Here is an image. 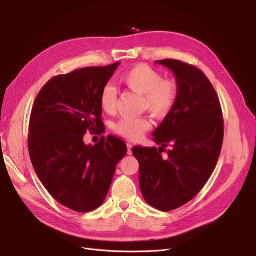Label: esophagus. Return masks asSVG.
I'll list each match as a JSON object with an SVG mask.
<instances>
[{
	"label": "esophagus",
	"instance_id": "esophagus-1",
	"mask_svg": "<svg viewBox=\"0 0 256 256\" xmlns=\"http://www.w3.org/2000/svg\"><path fill=\"white\" fill-rule=\"evenodd\" d=\"M127 152H128V154H132V150H131V148H132V144L131 143H127Z\"/></svg>",
	"mask_w": 256,
	"mask_h": 256
}]
</instances>
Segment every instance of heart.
<instances>
[{"instance_id":"b5f03b06","label":"heart","mask_w":256,"mask_h":256,"mask_svg":"<svg viewBox=\"0 0 256 256\" xmlns=\"http://www.w3.org/2000/svg\"><path fill=\"white\" fill-rule=\"evenodd\" d=\"M120 82L138 95H142V108L154 116L164 118L172 111L178 96V86L174 79H161V74L146 65L134 66L124 72ZM100 106L106 112L115 109L116 90L112 85H106L100 92ZM152 127V122L146 116H124L114 124L113 129L118 134L138 140Z\"/></svg>"}]
</instances>
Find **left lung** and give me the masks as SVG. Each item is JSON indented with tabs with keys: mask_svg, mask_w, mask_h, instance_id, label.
Wrapping results in <instances>:
<instances>
[{
	"mask_svg": "<svg viewBox=\"0 0 256 256\" xmlns=\"http://www.w3.org/2000/svg\"><path fill=\"white\" fill-rule=\"evenodd\" d=\"M156 63L175 74L177 100L152 132L161 147L134 146L132 154L144 200L170 212L188 203L207 182L221 152L224 126L219 97L202 70L178 60ZM166 146L172 150L162 156Z\"/></svg>",
	"mask_w": 256,
	"mask_h": 256,
	"instance_id": "8db88e82",
	"label": "left lung"
}]
</instances>
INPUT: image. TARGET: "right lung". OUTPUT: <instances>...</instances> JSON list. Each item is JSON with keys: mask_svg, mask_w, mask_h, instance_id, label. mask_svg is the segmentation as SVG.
Masks as SVG:
<instances>
[{"mask_svg": "<svg viewBox=\"0 0 256 256\" xmlns=\"http://www.w3.org/2000/svg\"><path fill=\"white\" fill-rule=\"evenodd\" d=\"M120 62L53 76L38 92L30 116L28 146L44 187L58 203L78 212L102 204L127 146L114 136L85 145L90 130L104 129L100 92Z\"/></svg>", "mask_w": 256, "mask_h": 256, "instance_id": "obj_1", "label": "right lung"}]
</instances>
